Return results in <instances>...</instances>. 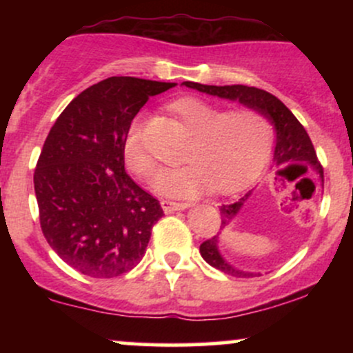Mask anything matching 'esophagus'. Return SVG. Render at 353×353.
<instances>
[{"mask_svg":"<svg viewBox=\"0 0 353 353\" xmlns=\"http://www.w3.org/2000/svg\"><path fill=\"white\" fill-rule=\"evenodd\" d=\"M161 205H163L165 214H172L176 210H184L188 209L190 204L188 202H172V201H161Z\"/></svg>","mask_w":353,"mask_h":353,"instance_id":"obj_1","label":"esophagus"}]
</instances>
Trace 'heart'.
<instances>
[{
    "instance_id": "heart-1",
    "label": "heart",
    "mask_w": 353,
    "mask_h": 353,
    "mask_svg": "<svg viewBox=\"0 0 353 353\" xmlns=\"http://www.w3.org/2000/svg\"><path fill=\"white\" fill-rule=\"evenodd\" d=\"M169 109L192 131L179 169L165 171L157 188L168 196L192 197L204 189L229 194L244 189L261 174L272 149V124L262 112L242 108L224 111L208 101L185 96ZM124 163L132 174L152 182L157 161L143 139L141 124H132L123 144Z\"/></svg>"
}]
</instances>
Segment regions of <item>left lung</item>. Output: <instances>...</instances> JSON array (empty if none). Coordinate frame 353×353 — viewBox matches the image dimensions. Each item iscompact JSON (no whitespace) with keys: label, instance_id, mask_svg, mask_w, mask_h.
<instances>
[{"label":"left lung","instance_id":"1","mask_svg":"<svg viewBox=\"0 0 353 353\" xmlns=\"http://www.w3.org/2000/svg\"><path fill=\"white\" fill-rule=\"evenodd\" d=\"M182 84L188 88L197 89V91L201 92H205V94L217 96V98L239 101V103L244 104V106L262 112V114L274 124L275 134H277L274 151L275 165H277V168H282V165L297 163L309 164L310 168H314L315 172H319L320 181H322L323 184V168L322 164L319 163L317 152H315L314 144H312L309 134H307V131L303 129V125L299 123L297 117L290 112V109L287 108L281 99H277L274 94L264 91V89L242 86V84H232V86H208V84L192 83V81H185V83ZM249 196L250 192H247L242 199L234 202V204L221 205V229L229 225V222L237 216V212L241 210L242 205H244V202ZM199 250L202 259H204L209 265L216 267L221 272L232 275V277H254V275H261L239 270L236 267L230 265L228 261H224V257L219 252V234L202 242Z\"/></svg>","mask_w":353,"mask_h":353}]
</instances>
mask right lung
I'll use <instances>...</instances> for the list:
<instances>
[{
    "label": "right lung",
    "instance_id": "add662e5",
    "mask_svg": "<svg viewBox=\"0 0 353 353\" xmlns=\"http://www.w3.org/2000/svg\"><path fill=\"white\" fill-rule=\"evenodd\" d=\"M176 83L112 76L84 89L51 128L34 169L39 224L78 272L119 277L144 257L159 201L124 169L123 144L149 96Z\"/></svg>",
    "mask_w": 353,
    "mask_h": 353
}]
</instances>
